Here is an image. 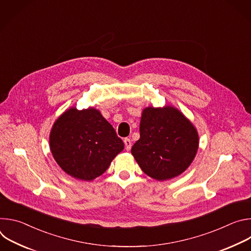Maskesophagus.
<instances>
[{
    "instance_id": "obj_1",
    "label": "esophagus",
    "mask_w": 251,
    "mask_h": 251,
    "mask_svg": "<svg viewBox=\"0 0 251 251\" xmlns=\"http://www.w3.org/2000/svg\"><path fill=\"white\" fill-rule=\"evenodd\" d=\"M124 144H125V149L127 150V151H129L130 149H131V140L129 139V138H125L124 139Z\"/></svg>"
}]
</instances>
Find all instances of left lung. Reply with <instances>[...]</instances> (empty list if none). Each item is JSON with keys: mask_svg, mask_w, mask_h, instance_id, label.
Returning <instances> with one entry per match:
<instances>
[{"mask_svg": "<svg viewBox=\"0 0 251 251\" xmlns=\"http://www.w3.org/2000/svg\"><path fill=\"white\" fill-rule=\"evenodd\" d=\"M198 148V131L180 110L173 106L147 107L142 112L140 139L131 153L146 175L166 181L189 168Z\"/></svg>", "mask_w": 251, "mask_h": 251, "instance_id": "obj_1", "label": "left lung"}]
</instances>
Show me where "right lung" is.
I'll return each instance as SVG.
<instances>
[{
  "instance_id": "add662e5",
  "label": "right lung",
  "mask_w": 251,
  "mask_h": 251,
  "mask_svg": "<svg viewBox=\"0 0 251 251\" xmlns=\"http://www.w3.org/2000/svg\"><path fill=\"white\" fill-rule=\"evenodd\" d=\"M50 147L58 166L69 176L92 181L102 175L124 149L123 141L101 113L70 108L54 122Z\"/></svg>"
}]
</instances>
